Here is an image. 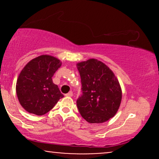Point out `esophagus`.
Wrapping results in <instances>:
<instances>
[{"label":"esophagus","instance_id":"34e87169","mask_svg":"<svg viewBox=\"0 0 159 159\" xmlns=\"http://www.w3.org/2000/svg\"><path fill=\"white\" fill-rule=\"evenodd\" d=\"M72 95H73V93H72V91H69L68 93L66 94V96H68V97H71V96H72Z\"/></svg>","mask_w":159,"mask_h":159}]
</instances>
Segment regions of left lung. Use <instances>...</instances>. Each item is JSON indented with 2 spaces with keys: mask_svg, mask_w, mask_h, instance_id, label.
Listing matches in <instances>:
<instances>
[{
  "mask_svg": "<svg viewBox=\"0 0 159 159\" xmlns=\"http://www.w3.org/2000/svg\"><path fill=\"white\" fill-rule=\"evenodd\" d=\"M81 92L77 107L82 117L90 123L106 122L116 114L122 99L120 83L102 62L90 59L77 64Z\"/></svg>",
  "mask_w": 159,
  "mask_h": 159,
  "instance_id": "8db88e82",
  "label": "left lung"
}]
</instances>
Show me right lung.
<instances>
[{
    "instance_id": "obj_1",
    "label": "right lung",
    "mask_w": 159,
    "mask_h": 159,
    "mask_svg": "<svg viewBox=\"0 0 159 159\" xmlns=\"http://www.w3.org/2000/svg\"><path fill=\"white\" fill-rule=\"evenodd\" d=\"M61 64L54 57L41 55L24 67L16 83V94L27 112L39 116L46 114L64 96L52 81Z\"/></svg>"
}]
</instances>
